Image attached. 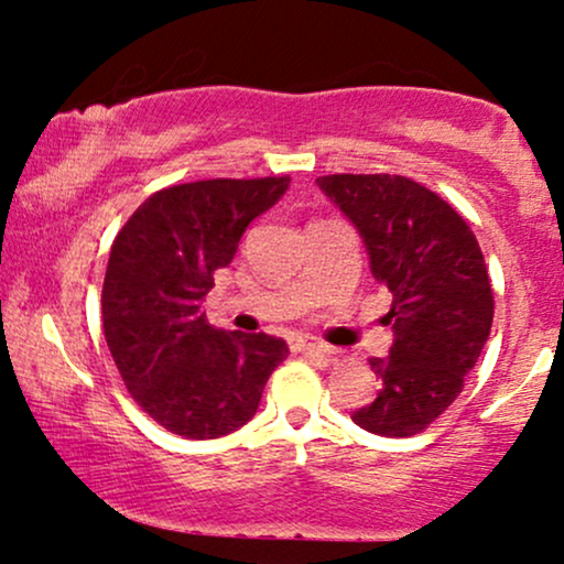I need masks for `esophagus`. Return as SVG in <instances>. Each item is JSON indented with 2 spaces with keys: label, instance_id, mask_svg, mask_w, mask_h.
Masks as SVG:
<instances>
[{
  "label": "esophagus",
  "instance_id": "34e87169",
  "mask_svg": "<svg viewBox=\"0 0 564 564\" xmlns=\"http://www.w3.org/2000/svg\"><path fill=\"white\" fill-rule=\"evenodd\" d=\"M291 349L294 352H302V355H313V358H323V360H332L334 358V349L321 345V341H313L307 339V336H300V339L291 341Z\"/></svg>",
  "mask_w": 564,
  "mask_h": 564
}]
</instances>
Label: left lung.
<instances>
[{
	"instance_id": "8db88e82",
	"label": "left lung",
	"mask_w": 564,
	"mask_h": 564,
	"mask_svg": "<svg viewBox=\"0 0 564 564\" xmlns=\"http://www.w3.org/2000/svg\"><path fill=\"white\" fill-rule=\"evenodd\" d=\"M318 187L358 228L373 278L392 294L390 355L368 360L381 390L352 422L411 437L458 398L490 336L494 289L480 243L448 200L400 174H328Z\"/></svg>"
}]
</instances>
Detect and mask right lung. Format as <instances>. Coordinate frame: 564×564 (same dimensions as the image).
<instances>
[{
	"instance_id": "1",
	"label": "right lung",
	"mask_w": 564,
	"mask_h": 564,
	"mask_svg": "<svg viewBox=\"0 0 564 564\" xmlns=\"http://www.w3.org/2000/svg\"><path fill=\"white\" fill-rule=\"evenodd\" d=\"M289 177L198 180L153 193L111 246L102 332L129 394L164 430L191 440L230 435L257 413L289 355L268 334L206 323L204 296L243 230L289 191Z\"/></svg>"
}]
</instances>
